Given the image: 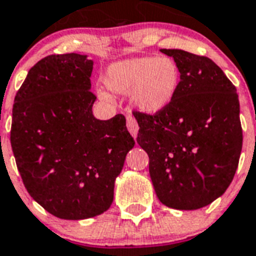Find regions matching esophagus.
Returning <instances> with one entry per match:
<instances>
[{
    "label": "esophagus",
    "instance_id": "esophagus-1",
    "mask_svg": "<svg viewBox=\"0 0 256 256\" xmlns=\"http://www.w3.org/2000/svg\"><path fill=\"white\" fill-rule=\"evenodd\" d=\"M126 125H128V131H130V134L132 135L134 138H136L138 131H139V126H138L136 120H135L132 116L128 114V117H126Z\"/></svg>",
    "mask_w": 256,
    "mask_h": 256
}]
</instances>
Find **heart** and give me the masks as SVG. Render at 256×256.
Returning a JSON list of instances; mask_svg holds the SVG:
<instances>
[{
    "label": "heart",
    "mask_w": 256,
    "mask_h": 256,
    "mask_svg": "<svg viewBox=\"0 0 256 256\" xmlns=\"http://www.w3.org/2000/svg\"><path fill=\"white\" fill-rule=\"evenodd\" d=\"M104 85L114 94L130 95L138 110L148 114L165 110L176 96L182 70L170 56H139L110 64L104 74ZM102 100L112 98L98 90Z\"/></svg>",
    "instance_id": "heart-1"
}]
</instances>
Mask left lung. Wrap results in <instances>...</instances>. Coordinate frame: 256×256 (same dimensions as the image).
<instances>
[{
    "label": "left lung",
    "instance_id": "8db88e82",
    "mask_svg": "<svg viewBox=\"0 0 256 256\" xmlns=\"http://www.w3.org/2000/svg\"><path fill=\"white\" fill-rule=\"evenodd\" d=\"M161 52L180 66V88L165 110L134 112L136 142L148 153L160 201L176 210H197L226 192L238 166V95L208 58L178 48Z\"/></svg>",
    "mask_w": 256,
    "mask_h": 256
}]
</instances>
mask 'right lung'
Masks as SVG:
<instances>
[{
	"instance_id": "right-lung-1",
	"label": "right lung",
	"mask_w": 256,
	"mask_h": 256,
	"mask_svg": "<svg viewBox=\"0 0 256 256\" xmlns=\"http://www.w3.org/2000/svg\"><path fill=\"white\" fill-rule=\"evenodd\" d=\"M94 62L88 55H48L15 95L11 148L24 186L54 216L80 220L110 208L114 180L135 142L125 116L92 114Z\"/></svg>"
}]
</instances>
